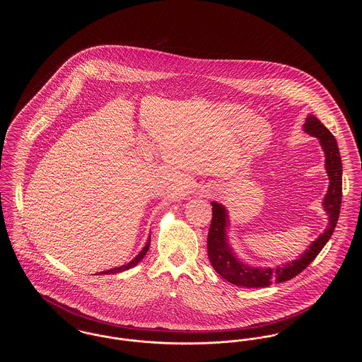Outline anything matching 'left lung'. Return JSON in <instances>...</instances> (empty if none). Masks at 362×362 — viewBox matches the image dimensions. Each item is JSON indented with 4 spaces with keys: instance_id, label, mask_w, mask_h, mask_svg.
<instances>
[{
    "instance_id": "left-lung-1",
    "label": "left lung",
    "mask_w": 362,
    "mask_h": 362,
    "mask_svg": "<svg viewBox=\"0 0 362 362\" xmlns=\"http://www.w3.org/2000/svg\"><path fill=\"white\" fill-rule=\"evenodd\" d=\"M303 129L307 134L319 139L325 152V168L329 185L322 205L327 213V226L325 232L316 240L312 241L310 247L298 258L276 264V267H254L243 262L235 254L232 245L229 244L226 232V229L230 226L228 210L224 205L213 201V218L207 236V255L213 269L228 282L236 286L264 288L272 284L292 279L307 269L310 262L317 257L337 226L342 202V160L337 139L329 133L327 127L312 114L305 118Z\"/></svg>"
}]
</instances>
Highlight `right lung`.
<instances>
[{
  "instance_id": "add662e5",
  "label": "right lung",
  "mask_w": 362,
  "mask_h": 362,
  "mask_svg": "<svg viewBox=\"0 0 362 362\" xmlns=\"http://www.w3.org/2000/svg\"><path fill=\"white\" fill-rule=\"evenodd\" d=\"M149 245H151V235H149V238H148V240L145 243V245H144V248L139 251V254H138L136 258L133 259V260H130L129 263H126V264H123V266H118V267H114V269H110V270H105V272H102L100 274H118V273H122V272H126V270H129V269H132V267H134V266H137L138 263L142 260V258L146 255V252H148V250H149Z\"/></svg>"
}]
</instances>
